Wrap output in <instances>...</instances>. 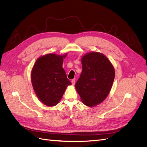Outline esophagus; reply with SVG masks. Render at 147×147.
Returning a JSON list of instances; mask_svg holds the SVG:
<instances>
[{"label":"esophagus","instance_id":"1","mask_svg":"<svg viewBox=\"0 0 147 147\" xmlns=\"http://www.w3.org/2000/svg\"><path fill=\"white\" fill-rule=\"evenodd\" d=\"M71 83H72L73 85H75V79H73L71 80Z\"/></svg>","mask_w":147,"mask_h":147}]
</instances>
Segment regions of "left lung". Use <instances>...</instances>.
Listing matches in <instances>:
<instances>
[{
    "label": "left lung",
    "instance_id": "left-lung-1",
    "mask_svg": "<svg viewBox=\"0 0 147 147\" xmlns=\"http://www.w3.org/2000/svg\"><path fill=\"white\" fill-rule=\"evenodd\" d=\"M82 72L75 87L84 104L94 107L109 94L115 71L108 58L100 53L91 52L82 58Z\"/></svg>",
    "mask_w": 147,
    "mask_h": 147
}]
</instances>
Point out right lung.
<instances>
[{
	"mask_svg": "<svg viewBox=\"0 0 147 147\" xmlns=\"http://www.w3.org/2000/svg\"><path fill=\"white\" fill-rule=\"evenodd\" d=\"M64 56L48 54L38 59L32 69L31 79L38 98L48 107L57 105L67 86L71 83L62 68Z\"/></svg>",
	"mask_w": 147,
	"mask_h": 147,
	"instance_id": "obj_1",
	"label": "right lung"
}]
</instances>
